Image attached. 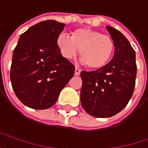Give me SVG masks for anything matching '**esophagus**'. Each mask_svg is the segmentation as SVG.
Returning <instances> with one entry per match:
<instances>
[{
    "label": "esophagus",
    "mask_w": 148,
    "mask_h": 148,
    "mask_svg": "<svg viewBox=\"0 0 148 148\" xmlns=\"http://www.w3.org/2000/svg\"><path fill=\"white\" fill-rule=\"evenodd\" d=\"M80 72H81V70H80L79 68L76 67V68H75V75H76V76H78V75L80 74Z\"/></svg>",
    "instance_id": "obj_1"
}]
</instances>
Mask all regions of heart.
I'll use <instances>...</instances> for the list:
<instances>
[{"mask_svg":"<svg viewBox=\"0 0 148 148\" xmlns=\"http://www.w3.org/2000/svg\"><path fill=\"white\" fill-rule=\"evenodd\" d=\"M57 46L62 56L69 60L75 58L79 52L82 62L91 69L106 65L114 49L111 36L85 28L74 30L71 37L66 34H60L57 38Z\"/></svg>","mask_w":148,"mask_h":148,"instance_id":"heart-1","label":"heart"}]
</instances>
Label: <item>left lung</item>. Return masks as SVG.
I'll list each match as a JSON object with an SVG mask.
<instances>
[{
    "label": "left lung",
    "instance_id": "1",
    "mask_svg": "<svg viewBox=\"0 0 148 148\" xmlns=\"http://www.w3.org/2000/svg\"><path fill=\"white\" fill-rule=\"evenodd\" d=\"M113 42L114 56L103 67L82 71L81 105L90 115L108 118L122 111L132 98L137 74L135 51L125 36L106 26Z\"/></svg>",
    "mask_w": 148,
    "mask_h": 148
}]
</instances>
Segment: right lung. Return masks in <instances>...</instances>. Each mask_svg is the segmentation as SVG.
<instances>
[{"instance_id":"right-lung-1","label":"right lung","mask_w":148,"mask_h":148,"mask_svg":"<svg viewBox=\"0 0 148 148\" xmlns=\"http://www.w3.org/2000/svg\"><path fill=\"white\" fill-rule=\"evenodd\" d=\"M64 26L54 20L41 22L20 36L14 49L12 87L20 101L32 109L51 107L74 76L75 66L57 46Z\"/></svg>"}]
</instances>
